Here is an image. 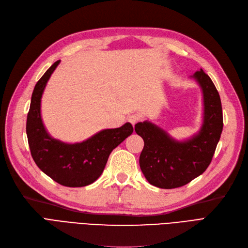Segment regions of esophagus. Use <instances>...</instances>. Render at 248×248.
Instances as JSON below:
<instances>
[{
	"instance_id": "1",
	"label": "esophagus",
	"mask_w": 248,
	"mask_h": 248,
	"mask_svg": "<svg viewBox=\"0 0 248 248\" xmlns=\"http://www.w3.org/2000/svg\"><path fill=\"white\" fill-rule=\"evenodd\" d=\"M140 120V117L137 114H132L128 116V121H129L132 125H135Z\"/></svg>"
}]
</instances>
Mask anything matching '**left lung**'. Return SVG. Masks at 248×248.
Wrapping results in <instances>:
<instances>
[{"label":"left lung","instance_id":"obj_1","mask_svg":"<svg viewBox=\"0 0 248 248\" xmlns=\"http://www.w3.org/2000/svg\"><path fill=\"white\" fill-rule=\"evenodd\" d=\"M191 77L200 84L203 97V121L199 133L178 141L152 122L135 125V132L144 141L140 169L148 182L164 189L181 187L202 175L212 162L223 130L221 98L212 79L202 69Z\"/></svg>","mask_w":248,"mask_h":248}]
</instances>
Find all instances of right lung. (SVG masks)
<instances>
[{"instance_id": "1", "label": "right lung", "mask_w": 248, "mask_h": 248, "mask_svg": "<svg viewBox=\"0 0 248 248\" xmlns=\"http://www.w3.org/2000/svg\"><path fill=\"white\" fill-rule=\"evenodd\" d=\"M60 63L55 62L34 86L27 115L26 134L33 161L54 181L67 187L93 183L105 169L114 148L133 132L130 123L105 129L78 143H65L51 137L44 126L41 102L46 82Z\"/></svg>"}]
</instances>
